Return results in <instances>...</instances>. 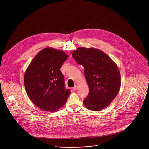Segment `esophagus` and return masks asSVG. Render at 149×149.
Returning <instances> with one entry per match:
<instances>
[{
	"label": "esophagus",
	"instance_id": "obj_1",
	"mask_svg": "<svg viewBox=\"0 0 149 149\" xmlns=\"http://www.w3.org/2000/svg\"><path fill=\"white\" fill-rule=\"evenodd\" d=\"M78 85H75V86L73 87V90H74V91H77V90H78Z\"/></svg>",
	"mask_w": 149,
	"mask_h": 149
}]
</instances>
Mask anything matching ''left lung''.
Wrapping results in <instances>:
<instances>
[{
	"label": "left lung",
	"mask_w": 149,
	"mask_h": 149,
	"mask_svg": "<svg viewBox=\"0 0 149 149\" xmlns=\"http://www.w3.org/2000/svg\"><path fill=\"white\" fill-rule=\"evenodd\" d=\"M72 56L84 68L89 89L83 101L84 106L93 111L105 108L120 89V73L117 65L106 54L94 48L79 47L72 52Z\"/></svg>",
	"instance_id": "obj_1"
}]
</instances>
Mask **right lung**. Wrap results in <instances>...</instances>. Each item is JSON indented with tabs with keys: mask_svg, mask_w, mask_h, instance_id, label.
I'll list each match as a JSON object with an SVG mask.
<instances>
[{
	"mask_svg": "<svg viewBox=\"0 0 149 149\" xmlns=\"http://www.w3.org/2000/svg\"><path fill=\"white\" fill-rule=\"evenodd\" d=\"M68 58L61 50L46 47L37 54L26 71L27 94L43 111L56 112L64 106L71 93L65 88L64 75L60 70Z\"/></svg>",
	"mask_w": 149,
	"mask_h": 149,
	"instance_id": "right-lung-1",
	"label": "right lung"
}]
</instances>
